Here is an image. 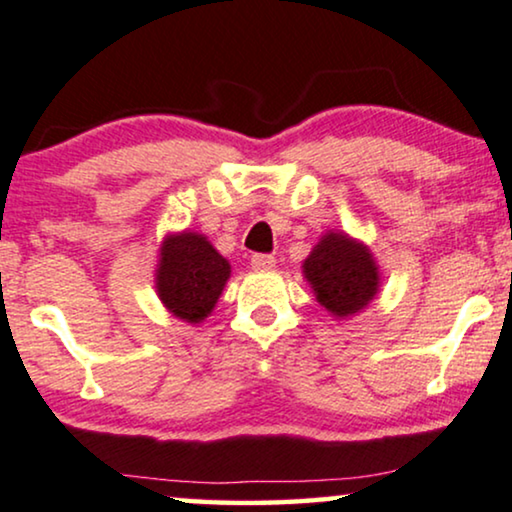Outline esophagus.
Listing matches in <instances>:
<instances>
[{
    "label": "esophagus",
    "instance_id": "34e87169",
    "mask_svg": "<svg viewBox=\"0 0 512 512\" xmlns=\"http://www.w3.org/2000/svg\"><path fill=\"white\" fill-rule=\"evenodd\" d=\"M251 268H254V270H272V268H275V256L254 254V256H251Z\"/></svg>",
    "mask_w": 512,
    "mask_h": 512
}]
</instances>
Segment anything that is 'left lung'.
Wrapping results in <instances>:
<instances>
[{"instance_id": "left-lung-1", "label": "left lung", "mask_w": 512, "mask_h": 512, "mask_svg": "<svg viewBox=\"0 0 512 512\" xmlns=\"http://www.w3.org/2000/svg\"><path fill=\"white\" fill-rule=\"evenodd\" d=\"M303 275L320 305L334 317H350L378 294V265L367 244L345 232H327L303 261Z\"/></svg>"}]
</instances>
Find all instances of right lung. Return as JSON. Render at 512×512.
I'll use <instances>...</instances> for the list:
<instances>
[{
    "instance_id": "obj_1",
    "label": "right lung",
    "mask_w": 512,
    "mask_h": 512,
    "mask_svg": "<svg viewBox=\"0 0 512 512\" xmlns=\"http://www.w3.org/2000/svg\"><path fill=\"white\" fill-rule=\"evenodd\" d=\"M230 277V263L199 232H176L162 242L155 270L157 296L178 320L209 317Z\"/></svg>"
}]
</instances>
